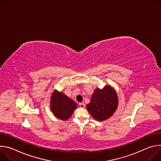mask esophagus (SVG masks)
I'll return each instance as SVG.
<instances>
[{"label": "esophagus", "mask_w": 161, "mask_h": 161, "mask_svg": "<svg viewBox=\"0 0 161 161\" xmlns=\"http://www.w3.org/2000/svg\"><path fill=\"white\" fill-rule=\"evenodd\" d=\"M79 106H80V108H85V104L83 103H79Z\"/></svg>", "instance_id": "34e87169"}]
</instances>
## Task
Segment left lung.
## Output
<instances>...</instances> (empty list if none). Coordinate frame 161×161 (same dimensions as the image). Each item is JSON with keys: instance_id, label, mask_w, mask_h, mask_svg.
I'll return each mask as SVG.
<instances>
[{"instance_id": "obj_1", "label": "left lung", "mask_w": 161, "mask_h": 161, "mask_svg": "<svg viewBox=\"0 0 161 161\" xmlns=\"http://www.w3.org/2000/svg\"><path fill=\"white\" fill-rule=\"evenodd\" d=\"M119 99L116 90L111 85H106L102 89L96 88L91 100L86 107L92 117L97 121L109 119L116 111Z\"/></svg>"}]
</instances>
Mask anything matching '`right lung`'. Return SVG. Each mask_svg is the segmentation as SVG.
I'll use <instances>...</instances> for the list:
<instances>
[{
    "label": "right lung",
    "mask_w": 161,
    "mask_h": 161,
    "mask_svg": "<svg viewBox=\"0 0 161 161\" xmlns=\"http://www.w3.org/2000/svg\"><path fill=\"white\" fill-rule=\"evenodd\" d=\"M77 106L73 99L62 92L55 90L52 92L50 98V108L57 118L64 121L68 120Z\"/></svg>",
    "instance_id": "right-lung-1"
}]
</instances>
